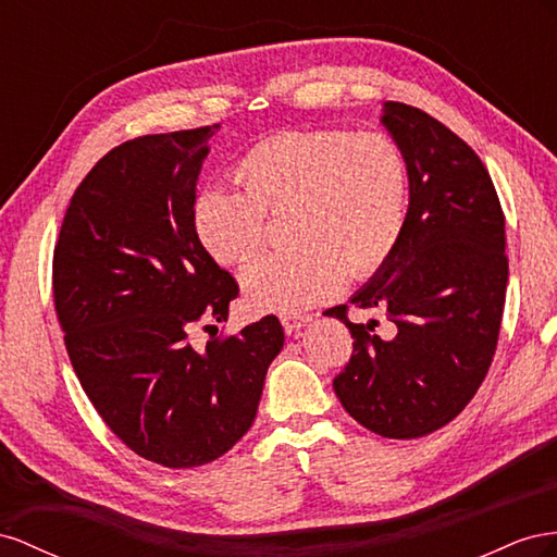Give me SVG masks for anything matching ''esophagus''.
<instances>
[{"mask_svg":"<svg viewBox=\"0 0 557 557\" xmlns=\"http://www.w3.org/2000/svg\"><path fill=\"white\" fill-rule=\"evenodd\" d=\"M280 322H282L284 331L294 333V331H298L300 326H306V324L310 322V317H308V314H282Z\"/></svg>","mask_w":557,"mask_h":557,"instance_id":"obj_1","label":"esophagus"}]
</instances>
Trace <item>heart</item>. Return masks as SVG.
<instances>
[{
  "mask_svg": "<svg viewBox=\"0 0 557 557\" xmlns=\"http://www.w3.org/2000/svg\"><path fill=\"white\" fill-rule=\"evenodd\" d=\"M243 190L208 188L194 205L200 243L237 263L268 235V214H287V249L243 268L247 304L296 314L338 294L345 273L367 280L399 247L410 205L404 149L383 133L284 131L253 145L235 168Z\"/></svg>",
  "mask_w": 557,
  "mask_h": 557,
  "instance_id": "b5f03b06",
  "label": "heart"
}]
</instances>
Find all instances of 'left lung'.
<instances>
[{"label": "left lung", "instance_id": "1", "mask_svg": "<svg viewBox=\"0 0 557 557\" xmlns=\"http://www.w3.org/2000/svg\"><path fill=\"white\" fill-rule=\"evenodd\" d=\"M385 128L408 158L410 205L399 247L349 304L380 308L377 322L326 314L352 333V357L333 377L343 408L385 438H420L455 420L495 357L508 259L499 196L475 151L434 116L385 102Z\"/></svg>", "mask_w": 557, "mask_h": 557}]
</instances>
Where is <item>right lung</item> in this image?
Segmentation results:
<instances>
[{
    "label": "right lung",
    "instance_id": "1",
    "mask_svg": "<svg viewBox=\"0 0 557 557\" xmlns=\"http://www.w3.org/2000/svg\"><path fill=\"white\" fill-rule=\"evenodd\" d=\"M216 131L111 149L76 186L53 251L55 314L78 383L125 446L168 469L214 462L247 434L284 345L275 314L190 345L194 326L226 322L240 294L194 221Z\"/></svg>",
    "mask_w": 557,
    "mask_h": 557
}]
</instances>
